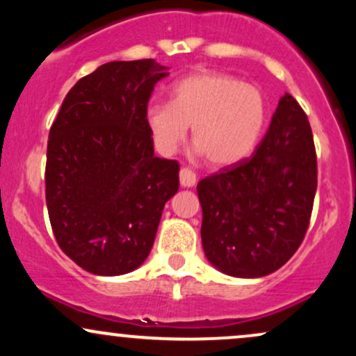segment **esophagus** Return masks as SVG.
Segmentation results:
<instances>
[{"label":"esophagus","mask_w":356,"mask_h":356,"mask_svg":"<svg viewBox=\"0 0 356 356\" xmlns=\"http://www.w3.org/2000/svg\"><path fill=\"white\" fill-rule=\"evenodd\" d=\"M179 179H181V186L182 187L195 186V181H197L194 170H191L189 167H182L181 172H179Z\"/></svg>","instance_id":"34e87169"}]
</instances>
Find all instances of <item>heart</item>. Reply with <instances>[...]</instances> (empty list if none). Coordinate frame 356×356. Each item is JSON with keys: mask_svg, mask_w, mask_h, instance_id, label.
I'll return each instance as SVG.
<instances>
[{"mask_svg": "<svg viewBox=\"0 0 356 356\" xmlns=\"http://www.w3.org/2000/svg\"><path fill=\"white\" fill-rule=\"evenodd\" d=\"M266 118V97L256 85L211 70L175 81L172 102H154L145 112L159 152H177L192 125L195 150L214 167L246 159L259 142Z\"/></svg>", "mask_w": 356, "mask_h": 356, "instance_id": "1", "label": "heart"}]
</instances>
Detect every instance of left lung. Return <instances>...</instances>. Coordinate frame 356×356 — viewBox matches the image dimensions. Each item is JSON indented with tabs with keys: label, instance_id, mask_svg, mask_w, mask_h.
<instances>
[{
	"label": "left lung",
	"instance_id": "left-lung-1",
	"mask_svg": "<svg viewBox=\"0 0 356 356\" xmlns=\"http://www.w3.org/2000/svg\"><path fill=\"white\" fill-rule=\"evenodd\" d=\"M316 184L312 127L286 93L254 154L197 184L207 259L236 277L280 269L303 243Z\"/></svg>",
	"mask_w": 356,
	"mask_h": 356
}]
</instances>
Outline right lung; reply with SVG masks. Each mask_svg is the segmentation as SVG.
<instances>
[{
  "label": "right lung",
  "mask_w": 356,
  "mask_h": 356,
  "mask_svg": "<svg viewBox=\"0 0 356 356\" xmlns=\"http://www.w3.org/2000/svg\"><path fill=\"white\" fill-rule=\"evenodd\" d=\"M167 75L152 58L102 65L73 85L50 129L44 195L53 234L93 275L140 266L179 189V162L155 157L145 120Z\"/></svg>",
  "instance_id": "add662e5"
}]
</instances>
